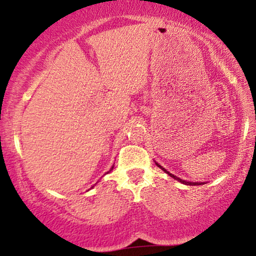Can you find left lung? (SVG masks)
Masks as SVG:
<instances>
[{
  "mask_svg": "<svg viewBox=\"0 0 256 256\" xmlns=\"http://www.w3.org/2000/svg\"><path fill=\"white\" fill-rule=\"evenodd\" d=\"M155 164H156V165H158V167H160V168H161V170H162V171H164V172H166V173H167V174H168V176H171V177H172V178L177 179V180H179V182H180V183H183V184H185V185H201V183H192V182H186V180H183V179H180V178L176 177V176H173V174H172V173H170L168 171H167V170H165V168H164V167H162V166H160V165H158V162H155ZM202 184H204V183H202Z\"/></svg>",
  "mask_w": 256,
  "mask_h": 256,
  "instance_id": "obj_1",
  "label": "left lung"
}]
</instances>
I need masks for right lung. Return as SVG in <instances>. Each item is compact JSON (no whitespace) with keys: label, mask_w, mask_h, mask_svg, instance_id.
<instances>
[{"label":"right lung","mask_w":256,"mask_h":256,"mask_svg":"<svg viewBox=\"0 0 256 256\" xmlns=\"http://www.w3.org/2000/svg\"><path fill=\"white\" fill-rule=\"evenodd\" d=\"M112 170H113V167H112Z\"/></svg>","instance_id":"obj_1"}]
</instances>
